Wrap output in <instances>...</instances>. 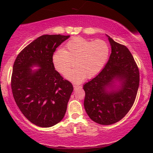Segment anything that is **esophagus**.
<instances>
[{
    "mask_svg": "<svg viewBox=\"0 0 153 153\" xmlns=\"http://www.w3.org/2000/svg\"><path fill=\"white\" fill-rule=\"evenodd\" d=\"M79 88H81V85H74V90H77Z\"/></svg>",
    "mask_w": 153,
    "mask_h": 153,
    "instance_id": "34e87169",
    "label": "esophagus"
}]
</instances>
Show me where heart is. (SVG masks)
Returning <instances> with one entry per match:
<instances>
[{"label":"heart","mask_w":153,"mask_h":153,"mask_svg":"<svg viewBox=\"0 0 153 153\" xmlns=\"http://www.w3.org/2000/svg\"><path fill=\"white\" fill-rule=\"evenodd\" d=\"M109 56V48L103 40H88L83 37H74L68 41L64 50H57L52 56L55 70L66 79L79 83L86 78L95 76L105 65ZM76 68L68 71L74 65ZM69 72L68 73V72Z\"/></svg>","instance_id":"b5f03b06"}]
</instances>
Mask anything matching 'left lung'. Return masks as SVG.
Masks as SVG:
<instances>
[{
    "label": "left lung",
    "instance_id": "left-lung-1",
    "mask_svg": "<svg viewBox=\"0 0 153 153\" xmlns=\"http://www.w3.org/2000/svg\"><path fill=\"white\" fill-rule=\"evenodd\" d=\"M107 37L111 46L109 59L103 70L83 85L85 111L91 120L103 125L118 122L129 112L140 79L139 68L129 50ZM115 80L120 81V86L114 84Z\"/></svg>",
    "mask_w": 153,
    "mask_h": 153
}]
</instances>
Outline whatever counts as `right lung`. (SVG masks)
Masks as SVG:
<instances>
[{"label": "right lung", "instance_id": "right-lung-1", "mask_svg": "<svg viewBox=\"0 0 153 153\" xmlns=\"http://www.w3.org/2000/svg\"><path fill=\"white\" fill-rule=\"evenodd\" d=\"M70 35H44L18 54L11 78L12 94L19 108L33 124L49 127L65 114L73 85L55 70L52 56ZM35 65L40 68L33 71Z\"/></svg>", "mask_w": 153, "mask_h": 153}]
</instances>
